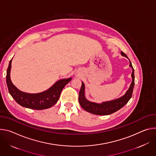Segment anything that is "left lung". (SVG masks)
I'll list each match as a JSON object with an SVG mask.
<instances>
[{
	"instance_id": "8db88e82",
	"label": "left lung",
	"mask_w": 156,
	"mask_h": 156,
	"mask_svg": "<svg viewBox=\"0 0 156 156\" xmlns=\"http://www.w3.org/2000/svg\"><path fill=\"white\" fill-rule=\"evenodd\" d=\"M122 53V55L123 56L128 58L127 56L123 53V52L122 51V53ZM129 66L133 69V72L131 74L132 79H133L132 82L131 83L129 89L128 90L125 95L122 97L118 98L116 100H114L110 101L103 102L102 103H100V104H98V103H96L90 102L88 101L85 97V95H84L85 86H84V83L82 82V86H81V88L79 92V101L82 108L85 111L95 115H110L112 113L116 112V111L119 110L120 108H122L123 107H124L132 97V94H133V88L134 85V69L133 67L131 61L129 62Z\"/></svg>"
}]
</instances>
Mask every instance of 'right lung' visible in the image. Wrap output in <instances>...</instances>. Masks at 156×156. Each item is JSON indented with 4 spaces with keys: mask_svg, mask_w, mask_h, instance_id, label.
Segmentation results:
<instances>
[{
    "mask_svg": "<svg viewBox=\"0 0 156 156\" xmlns=\"http://www.w3.org/2000/svg\"><path fill=\"white\" fill-rule=\"evenodd\" d=\"M12 60L10 61L7 70L6 82L9 92L14 100L22 107L33 110H43L53 106L59 100L65 85L71 81V78L62 79L55 83L45 92L39 94H28L19 90L12 83L10 77Z\"/></svg>",
    "mask_w": 156,
    "mask_h": 156,
    "instance_id": "obj_1",
    "label": "right lung"
}]
</instances>
